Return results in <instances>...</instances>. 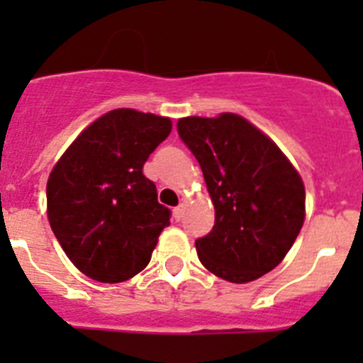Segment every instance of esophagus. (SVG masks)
<instances>
[{"mask_svg": "<svg viewBox=\"0 0 363 363\" xmlns=\"http://www.w3.org/2000/svg\"><path fill=\"white\" fill-rule=\"evenodd\" d=\"M184 211H185L184 205H178V207H174V209H172V216H174L176 221H179L182 218H184Z\"/></svg>", "mask_w": 363, "mask_h": 363, "instance_id": "1", "label": "esophagus"}]
</instances>
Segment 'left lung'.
I'll list each match as a JSON object with an SVG mask.
<instances>
[{"mask_svg": "<svg viewBox=\"0 0 363 363\" xmlns=\"http://www.w3.org/2000/svg\"><path fill=\"white\" fill-rule=\"evenodd\" d=\"M178 134L203 172L214 227L196 240L205 269L247 284L277 267L306 220V187L271 138L245 118L178 120Z\"/></svg>", "mask_w": 363, "mask_h": 363, "instance_id": "left-lung-1", "label": "left lung"}]
</instances>
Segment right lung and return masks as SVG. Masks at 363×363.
I'll use <instances>...</instances> for the list:
<instances>
[{
  "label": "right lung",
  "instance_id": "right-lung-1",
  "mask_svg": "<svg viewBox=\"0 0 363 363\" xmlns=\"http://www.w3.org/2000/svg\"><path fill=\"white\" fill-rule=\"evenodd\" d=\"M171 129L169 118L116 108L89 125L54 165L50 229L85 277L118 284L150 262L171 211L158 203L143 165Z\"/></svg>",
  "mask_w": 363,
  "mask_h": 363
}]
</instances>
